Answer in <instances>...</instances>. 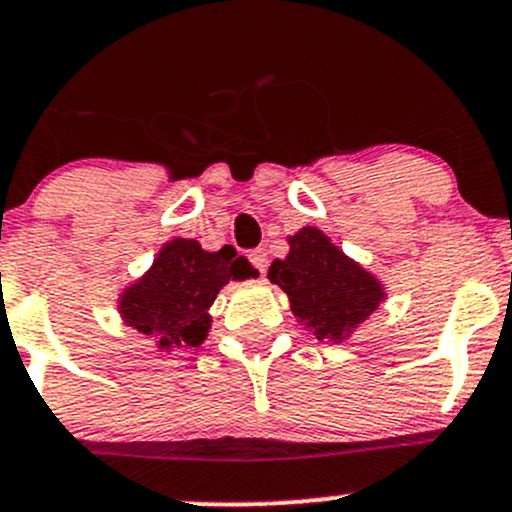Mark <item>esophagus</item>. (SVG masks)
Segmentation results:
<instances>
[{"instance_id": "1", "label": "esophagus", "mask_w": 512, "mask_h": 512, "mask_svg": "<svg viewBox=\"0 0 512 512\" xmlns=\"http://www.w3.org/2000/svg\"><path fill=\"white\" fill-rule=\"evenodd\" d=\"M249 261H251V266L256 268L258 273H266V268H268V254H266V249H254V251H249Z\"/></svg>"}]
</instances>
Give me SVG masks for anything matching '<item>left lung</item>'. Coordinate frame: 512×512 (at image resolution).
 <instances>
[{"label": "left lung", "instance_id": "left-lung-1", "mask_svg": "<svg viewBox=\"0 0 512 512\" xmlns=\"http://www.w3.org/2000/svg\"><path fill=\"white\" fill-rule=\"evenodd\" d=\"M288 256L271 263L268 278L288 293L290 310L317 339L344 342L386 300L381 280L332 244L317 227L288 236Z\"/></svg>", "mask_w": 512, "mask_h": 512}]
</instances>
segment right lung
I'll list each match as a JSON object with an SVG mask.
<instances>
[{"mask_svg":"<svg viewBox=\"0 0 512 512\" xmlns=\"http://www.w3.org/2000/svg\"><path fill=\"white\" fill-rule=\"evenodd\" d=\"M258 271L232 246L205 251L195 239H170L153 266L119 298L124 324L146 334L156 349L200 346L212 327L210 307L229 280L256 278Z\"/></svg>","mask_w":512,"mask_h":512,"instance_id":"obj_1","label":"right lung"}]
</instances>
